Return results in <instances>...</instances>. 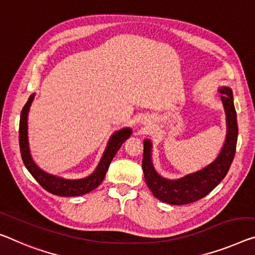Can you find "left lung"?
<instances>
[{"label":"left lung","mask_w":255,"mask_h":255,"mask_svg":"<svg viewBox=\"0 0 255 255\" xmlns=\"http://www.w3.org/2000/svg\"><path fill=\"white\" fill-rule=\"evenodd\" d=\"M226 112L227 135L220 154L212 163L202 170L187 174L177 180H168L156 172L151 162V142L143 141L142 170L147 186L156 198L167 204L185 205L198 201L211 193L228 173L236 151L238 127L232 89L222 87L219 90Z\"/></svg>","instance_id":"obj_1"}]
</instances>
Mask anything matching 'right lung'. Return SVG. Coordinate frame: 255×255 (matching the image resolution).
<instances>
[{
	"label": "right lung",
	"instance_id": "1",
	"mask_svg": "<svg viewBox=\"0 0 255 255\" xmlns=\"http://www.w3.org/2000/svg\"><path fill=\"white\" fill-rule=\"evenodd\" d=\"M34 97L35 93L30 95V97L28 98V101H27L26 105L23 106L20 115V122H19V146H20L21 158L26 168L45 190H48L49 193L53 195L72 197V196H81L88 194L91 190L96 189V188L103 182L112 159L114 158V156L116 155V152L119 151L124 141L131 135L132 130L130 128H121L120 131L115 132L114 134L111 136V139H109L107 143V148H106L99 164H98L95 172H93L92 174H90L89 177L76 180H68L56 177V175L49 174L41 170V168L34 163L32 155H30L29 151L28 135H27L28 134V131H27V128H28V127H27V120H28L29 107L33 103Z\"/></svg>",
	"mask_w": 255,
	"mask_h": 255
}]
</instances>
